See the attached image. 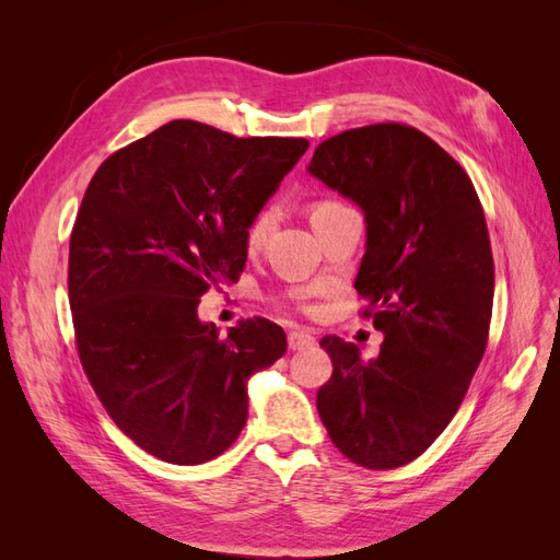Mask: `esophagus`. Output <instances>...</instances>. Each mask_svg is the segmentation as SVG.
<instances>
[{
	"mask_svg": "<svg viewBox=\"0 0 560 560\" xmlns=\"http://www.w3.org/2000/svg\"><path fill=\"white\" fill-rule=\"evenodd\" d=\"M287 343H290V350H303L315 346V336L308 331H290L287 334Z\"/></svg>",
	"mask_w": 560,
	"mask_h": 560,
	"instance_id": "obj_1",
	"label": "esophagus"
}]
</instances>
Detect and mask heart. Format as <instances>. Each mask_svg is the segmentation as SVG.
Instances as JSON below:
<instances>
[{"mask_svg": "<svg viewBox=\"0 0 560 560\" xmlns=\"http://www.w3.org/2000/svg\"><path fill=\"white\" fill-rule=\"evenodd\" d=\"M341 208H346V206H341L338 200H317L313 206V222H315V219L327 217V214L341 210ZM276 222H278V206H276V202H266V206H261L257 210V214L249 219V224L245 229L247 249H259L266 243L270 231H273Z\"/></svg>", "mask_w": 560, "mask_h": 560, "instance_id": "heart-1", "label": "heart"}]
</instances>
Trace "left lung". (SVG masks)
Wrapping results in <instances>:
<instances>
[{"label":"left lung","mask_w":560,"mask_h":560,"mask_svg":"<svg viewBox=\"0 0 560 560\" xmlns=\"http://www.w3.org/2000/svg\"><path fill=\"white\" fill-rule=\"evenodd\" d=\"M308 171L364 210L354 290L385 334L369 362L322 338L334 371L317 413L348 460L395 469L446 430L486 352L495 266L481 200L460 163L395 121L334 135Z\"/></svg>","instance_id":"obj_1"}]
</instances>
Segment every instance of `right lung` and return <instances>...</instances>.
<instances>
[{
    "label": "right lung",
    "instance_id": "obj_1",
    "mask_svg": "<svg viewBox=\"0 0 560 560\" xmlns=\"http://www.w3.org/2000/svg\"><path fill=\"white\" fill-rule=\"evenodd\" d=\"M308 149L171 121L97 167L70 235L67 292L83 371L118 430L159 460L222 455L247 420V378L280 360L282 327L198 319L241 278L249 219Z\"/></svg>",
    "mask_w": 560,
    "mask_h": 560
}]
</instances>
